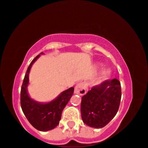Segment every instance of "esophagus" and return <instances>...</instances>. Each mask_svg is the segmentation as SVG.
<instances>
[{"label":"esophagus","mask_w":148,"mask_h":148,"mask_svg":"<svg viewBox=\"0 0 148 148\" xmlns=\"http://www.w3.org/2000/svg\"><path fill=\"white\" fill-rule=\"evenodd\" d=\"M74 93L80 95V96L85 95L86 93V88L85 84L83 83H78L75 87V89H74Z\"/></svg>","instance_id":"34e87169"}]
</instances>
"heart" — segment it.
I'll return each mask as SVG.
<instances>
[{"mask_svg": "<svg viewBox=\"0 0 148 148\" xmlns=\"http://www.w3.org/2000/svg\"><path fill=\"white\" fill-rule=\"evenodd\" d=\"M110 75H111V71L109 70H104L100 74V76L95 80L94 84L95 85H99V84L103 83L104 81H105L109 78Z\"/></svg>", "mask_w": 148, "mask_h": 148, "instance_id": "1", "label": "heart"}]
</instances>
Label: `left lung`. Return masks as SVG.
I'll return each instance as SVG.
<instances>
[{
  "mask_svg": "<svg viewBox=\"0 0 148 148\" xmlns=\"http://www.w3.org/2000/svg\"><path fill=\"white\" fill-rule=\"evenodd\" d=\"M121 97L120 82L116 78L92 87L82 97L80 111L83 122L92 128H103L117 114Z\"/></svg>",
  "mask_w": 148,
  "mask_h": 148,
  "instance_id": "obj_1",
  "label": "left lung"
}]
</instances>
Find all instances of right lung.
I'll list each match as a JSON object with an SVG mask.
<instances>
[{"label":"right lung","instance_id":"obj_1","mask_svg":"<svg viewBox=\"0 0 148 148\" xmlns=\"http://www.w3.org/2000/svg\"><path fill=\"white\" fill-rule=\"evenodd\" d=\"M43 52L40 54L42 55ZM37 55L28 67L20 93V104L22 111L30 124L40 131H48L59 124L63 108L68 103L74 93V87L63 91L49 102H39L29 96L27 87L29 84V73L31 67L40 57Z\"/></svg>","mask_w":148,"mask_h":148}]
</instances>
